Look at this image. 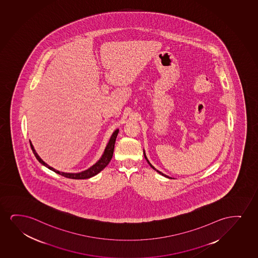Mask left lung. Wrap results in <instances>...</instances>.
<instances>
[{"mask_svg": "<svg viewBox=\"0 0 258 258\" xmlns=\"http://www.w3.org/2000/svg\"><path fill=\"white\" fill-rule=\"evenodd\" d=\"M144 157H145V159H146V160H147L148 164H150V165H151V167L152 168V169H153V170H155V171H157V172H158V173H159V174L162 175V176H164V177H168V178H171V177H169V176H167V175L164 174V173H163V172H161V171H158V170H157V169H156V168H155L154 166H153V165H152V164H151V163H150V161L148 160L147 157H146V154H145V151H144Z\"/></svg>", "mask_w": 258, "mask_h": 258, "instance_id": "obj_1", "label": "left lung"}]
</instances>
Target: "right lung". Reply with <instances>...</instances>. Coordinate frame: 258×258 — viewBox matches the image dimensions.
I'll return each instance as SVG.
<instances>
[{"label":"right lung","instance_id":"add662e5","mask_svg":"<svg viewBox=\"0 0 258 258\" xmlns=\"http://www.w3.org/2000/svg\"><path fill=\"white\" fill-rule=\"evenodd\" d=\"M119 133V130H116L113 132V134L111 136L110 139L107 143V146L105 148V151H104L103 154L101 156V158L95 163V164L91 166L90 168H88L86 171H81V172H78V173H72V172H63V171H59L54 169V168L50 167V165L44 162V161L41 159V157L38 156L35 149H34L33 145L31 144V142L30 141V147L31 150L33 151L35 157L37 158V160L39 161V163L44 165L45 167L50 169L51 171H53L54 172H56L57 174L61 175V176H64V177H68V178H73V179H86V178H90V177H94L95 175H97L99 172H101L104 168L107 166V164H109L111 158L113 157V153H114V144H115V140L117 138V135Z\"/></svg>","mask_w":258,"mask_h":258}]
</instances>
